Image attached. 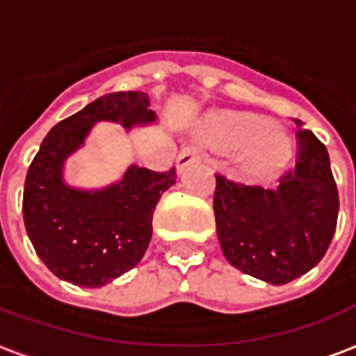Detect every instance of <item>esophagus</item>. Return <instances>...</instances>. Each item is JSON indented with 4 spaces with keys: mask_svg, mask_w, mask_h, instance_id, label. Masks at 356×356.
I'll return each instance as SVG.
<instances>
[{
    "mask_svg": "<svg viewBox=\"0 0 356 356\" xmlns=\"http://www.w3.org/2000/svg\"><path fill=\"white\" fill-rule=\"evenodd\" d=\"M200 159H202V154H200V151H197L196 147L183 149L177 156V170L179 172H183L184 168H188L190 164H196V162H200Z\"/></svg>",
    "mask_w": 356,
    "mask_h": 356,
    "instance_id": "obj_1",
    "label": "esophagus"
}]
</instances>
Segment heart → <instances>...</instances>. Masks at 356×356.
<instances>
[{"mask_svg":"<svg viewBox=\"0 0 356 356\" xmlns=\"http://www.w3.org/2000/svg\"><path fill=\"white\" fill-rule=\"evenodd\" d=\"M202 138L216 149L244 145L241 162L246 172L256 175L276 172L286 164L291 154L284 130L256 113H213L203 123Z\"/></svg>","mask_w":356,"mask_h":356,"instance_id":"1","label":"heart"}]
</instances>
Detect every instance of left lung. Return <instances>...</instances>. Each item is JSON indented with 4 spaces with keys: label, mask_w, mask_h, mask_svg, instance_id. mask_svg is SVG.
Listing matches in <instances>:
<instances>
[{
    "label": "left lung",
    "mask_w": 356,
    "mask_h": 356,
    "mask_svg": "<svg viewBox=\"0 0 356 356\" xmlns=\"http://www.w3.org/2000/svg\"><path fill=\"white\" fill-rule=\"evenodd\" d=\"M213 207L222 252L233 267L273 286L306 275L329 248L340 209L327 147L300 129L297 164L276 188L216 175Z\"/></svg>",
    "instance_id": "obj_1"
}]
</instances>
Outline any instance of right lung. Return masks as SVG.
<instances>
[{"label":"right lung","instance_id":"obj_1","mask_svg":"<svg viewBox=\"0 0 356 356\" xmlns=\"http://www.w3.org/2000/svg\"><path fill=\"white\" fill-rule=\"evenodd\" d=\"M149 106L142 91L108 93L56 124L40 143L27 170L22 213L37 256L61 280L102 287L142 261L154 207L175 184V168L156 173L130 164L119 181L78 188L67 183L65 164L100 121L124 130L156 123Z\"/></svg>","mask_w":356,"mask_h":356}]
</instances>
